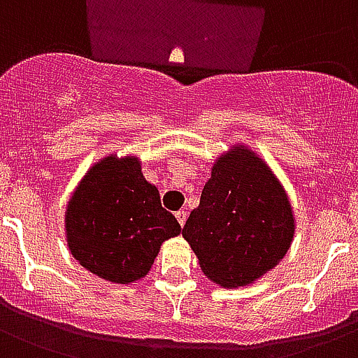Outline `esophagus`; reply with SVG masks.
I'll return each instance as SVG.
<instances>
[{"mask_svg":"<svg viewBox=\"0 0 358 358\" xmlns=\"http://www.w3.org/2000/svg\"><path fill=\"white\" fill-rule=\"evenodd\" d=\"M176 218H177V222H179V224H181V227H182V225L187 224V218H188L187 210H177Z\"/></svg>","mask_w":358,"mask_h":358,"instance_id":"obj_1","label":"esophagus"}]
</instances>
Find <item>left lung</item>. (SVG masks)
<instances>
[{
    "instance_id": "obj_1",
    "label": "left lung",
    "mask_w": 358,
    "mask_h": 358,
    "mask_svg": "<svg viewBox=\"0 0 358 358\" xmlns=\"http://www.w3.org/2000/svg\"><path fill=\"white\" fill-rule=\"evenodd\" d=\"M294 233L292 203L275 171L259 151L236 142L216 157L182 238L208 281L240 288L281 262Z\"/></svg>"
}]
</instances>
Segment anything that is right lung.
<instances>
[{
	"label": "right lung",
	"mask_w": 358,
	"mask_h": 358,
	"mask_svg": "<svg viewBox=\"0 0 358 358\" xmlns=\"http://www.w3.org/2000/svg\"><path fill=\"white\" fill-rule=\"evenodd\" d=\"M181 233L176 216L145 181L136 155H105L71 192L64 236L73 259L99 279L131 285L150 273L161 245Z\"/></svg>",
	"instance_id": "1"
}]
</instances>
